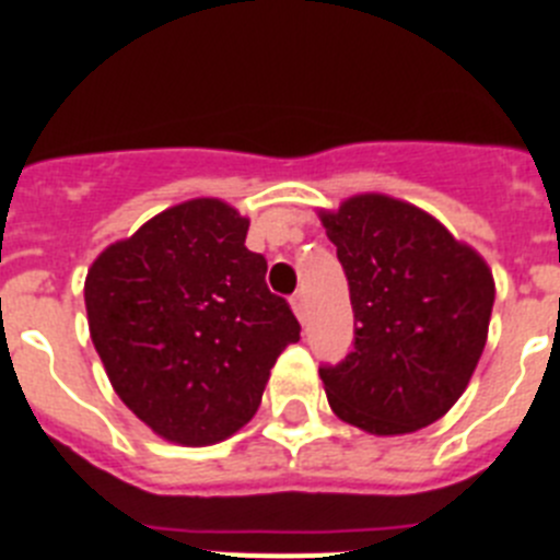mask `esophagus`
<instances>
[{
	"label": "esophagus",
	"mask_w": 560,
	"mask_h": 560,
	"mask_svg": "<svg viewBox=\"0 0 560 560\" xmlns=\"http://www.w3.org/2000/svg\"><path fill=\"white\" fill-rule=\"evenodd\" d=\"M291 308H294L296 319H300V323H305V294L303 291H296V294L291 296Z\"/></svg>",
	"instance_id": "esophagus-1"
}]
</instances>
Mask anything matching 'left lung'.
<instances>
[{
    "instance_id": "8db88e82",
    "label": "left lung",
    "mask_w": 560,
    "mask_h": 560,
    "mask_svg": "<svg viewBox=\"0 0 560 560\" xmlns=\"http://www.w3.org/2000/svg\"><path fill=\"white\" fill-rule=\"evenodd\" d=\"M355 319L353 350L319 368L330 409L378 438L440 420L471 381L488 339L493 275L434 215L384 192L319 210Z\"/></svg>"
}]
</instances>
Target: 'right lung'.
Instances as JSON below:
<instances>
[{
	"mask_svg": "<svg viewBox=\"0 0 560 560\" xmlns=\"http://www.w3.org/2000/svg\"><path fill=\"white\" fill-rule=\"evenodd\" d=\"M246 232L249 219L226 201H182L106 246L83 283L114 393L179 446H212L246 427L277 355L300 339Z\"/></svg>",
	"mask_w": 560,
	"mask_h": 560,
	"instance_id": "right-lung-1",
	"label": "right lung"
}]
</instances>
